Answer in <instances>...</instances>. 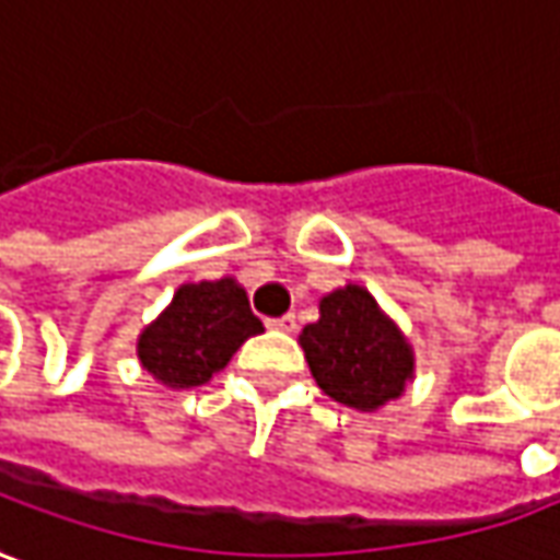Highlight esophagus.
Returning <instances> with one entry per match:
<instances>
[{
    "mask_svg": "<svg viewBox=\"0 0 560 560\" xmlns=\"http://www.w3.org/2000/svg\"><path fill=\"white\" fill-rule=\"evenodd\" d=\"M268 326H271V329H280V332H295V329H299V317H295V314H283V317L268 320Z\"/></svg>",
    "mask_w": 560,
    "mask_h": 560,
    "instance_id": "obj_1",
    "label": "esophagus"
}]
</instances>
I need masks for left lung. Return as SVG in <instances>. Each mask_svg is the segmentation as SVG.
Returning <instances> with one entry per match:
<instances>
[{"instance_id":"obj_1","label":"left lung","mask_w":560,"mask_h":560,"mask_svg":"<svg viewBox=\"0 0 560 560\" xmlns=\"http://www.w3.org/2000/svg\"><path fill=\"white\" fill-rule=\"evenodd\" d=\"M307 366L332 400L376 410L412 376L407 339L360 287L336 289L320 302V320L302 329Z\"/></svg>"}]
</instances>
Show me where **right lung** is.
<instances>
[{"label": "right lung", "instance_id": "right-lung-1", "mask_svg": "<svg viewBox=\"0 0 560 560\" xmlns=\"http://www.w3.org/2000/svg\"><path fill=\"white\" fill-rule=\"evenodd\" d=\"M265 326L234 280L187 283L138 339V358L168 388H194L228 366L234 351Z\"/></svg>", "mask_w": 560, "mask_h": 560}]
</instances>
